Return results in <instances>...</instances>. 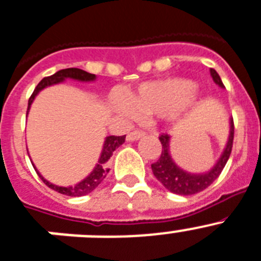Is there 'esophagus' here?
Returning <instances> with one entry per match:
<instances>
[{"label": "esophagus", "mask_w": 261, "mask_h": 261, "mask_svg": "<svg viewBox=\"0 0 261 261\" xmlns=\"http://www.w3.org/2000/svg\"><path fill=\"white\" fill-rule=\"evenodd\" d=\"M142 137H144V131L134 130L133 133H130V134H127L126 139L128 142H134V141H138V139H141Z\"/></svg>", "instance_id": "34e87169"}]
</instances>
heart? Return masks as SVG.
Instances as JSON below:
<instances>
[{"instance_id": "heart-1", "label": "heart", "mask_w": 261, "mask_h": 261, "mask_svg": "<svg viewBox=\"0 0 261 261\" xmlns=\"http://www.w3.org/2000/svg\"><path fill=\"white\" fill-rule=\"evenodd\" d=\"M196 93L194 83L180 78L142 83L137 91L128 95V102L115 99L114 105L127 117L166 115L170 119H180L194 103Z\"/></svg>"}]
</instances>
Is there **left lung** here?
Segmentation results:
<instances>
[{
	"instance_id": "8db88e82",
	"label": "left lung",
	"mask_w": 261,
	"mask_h": 261,
	"mask_svg": "<svg viewBox=\"0 0 261 261\" xmlns=\"http://www.w3.org/2000/svg\"><path fill=\"white\" fill-rule=\"evenodd\" d=\"M210 73H211L214 82L223 89L224 85H223L219 74L216 73V70L210 69ZM159 141L162 143V152L159 155V159L155 163L151 164L155 178L161 181L168 191L174 192V194H198V192L205 190L208 186H211L219 178V175L222 174L223 168L228 161L232 151V143H233V119L231 118V120H229V137L228 142L225 144V148L223 150V154L220 155L215 166L204 174H191V172L185 171L172 161V156L170 154V135H161Z\"/></svg>"
}]
</instances>
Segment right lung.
<instances>
[{
    "label": "right lung",
    "mask_w": 261,
    "mask_h": 261,
    "mask_svg": "<svg viewBox=\"0 0 261 261\" xmlns=\"http://www.w3.org/2000/svg\"><path fill=\"white\" fill-rule=\"evenodd\" d=\"M67 78H70V80L80 81V82H93V81H95V78H97V76H95V74H90V73H87V71H85V70L75 69V67H70V69L60 70V71H57V73L53 74V75L46 76V78H43V80L41 81L38 85H37V87L34 89V91H33L32 97L29 98V103H28V113H26V115L29 114L30 106H32L33 100H34V98L38 95V93L41 91V90H43L45 87H47V86H53V85H57V83L63 82V81L67 80ZM124 138H126V135H123V137H115V135L106 137V139H105V143H103V148H102V152H100L99 161H98V163L95 164L94 170L90 172V174L87 175L86 178L83 179V180H81L80 183H76L75 186L62 187V186L53 185V183H50L49 180H46L42 175L39 174L38 170L36 168V166L33 164V162H32V164H33V167H34V170L37 171V174H38L39 178L42 179L43 183H45L47 187L51 188V190H54V191H57V192H60V194L67 195V196H83V195H87V194H90L91 191H94V190H95V188H97L98 186L102 183V181H103V179L106 178L107 172L110 171V168H107L109 159L111 158V155H113L114 151L117 150L120 144L124 143Z\"/></svg>",
    "instance_id": "1"
}]
</instances>
